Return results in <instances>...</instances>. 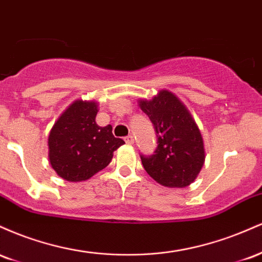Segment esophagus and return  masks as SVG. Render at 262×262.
<instances>
[{
  "mask_svg": "<svg viewBox=\"0 0 262 262\" xmlns=\"http://www.w3.org/2000/svg\"><path fill=\"white\" fill-rule=\"evenodd\" d=\"M124 140H125V143L128 144V145H132V144L134 143V138L132 137V135H128V137H125Z\"/></svg>",
  "mask_w": 262,
  "mask_h": 262,
  "instance_id": "esophagus-1",
  "label": "esophagus"
}]
</instances>
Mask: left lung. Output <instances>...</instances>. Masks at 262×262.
Returning a JSON list of instances; mask_svg holds the SVG:
<instances>
[{"instance_id":"left-lung-1","label":"left lung","mask_w":262,"mask_h":262,"mask_svg":"<svg viewBox=\"0 0 262 262\" xmlns=\"http://www.w3.org/2000/svg\"><path fill=\"white\" fill-rule=\"evenodd\" d=\"M139 106L154 124L158 146L154 154L140 155L150 177L165 187L183 188L196 180L204 164L202 134L187 107L176 95L161 90Z\"/></svg>"}]
</instances>
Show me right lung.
Here are the masks:
<instances>
[{"instance_id":"obj_1","label":"right lung","mask_w":262,"mask_h":262,"mask_svg":"<svg viewBox=\"0 0 262 262\" xmlns=\"http://www.w3.org/2000/svg\"><path fill=\"white\" fill-rule=\"evenodd\" d=\"M97 112L96 101L77 100L66 108L50 130V165L66 181L89 180L103 170L112 160L114 150L124 144V140L114 138L112 125H97Z\"/></svg>"}]
</instances>
